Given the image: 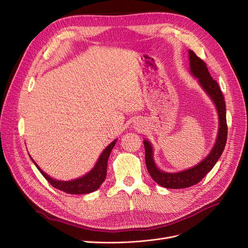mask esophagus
I'll return each mask as SVG.
<instances>
[{
  "label": "esophagus",
  "instance_id": "1",
  "mask_svg": "<svg viewBox=\"0 0 248 248\" xmlns=\"http://www.w3.org/2000/svg\"><path fill=\"white\" fill-rule=\"evenodd\" d=\"M140 125H141V124H140V123H139V122H137V123L135 124V127H136V128L140 127Z\"/></svg>",
  "mask_w": 248,
  "mask_h": 248
}]
</instances>
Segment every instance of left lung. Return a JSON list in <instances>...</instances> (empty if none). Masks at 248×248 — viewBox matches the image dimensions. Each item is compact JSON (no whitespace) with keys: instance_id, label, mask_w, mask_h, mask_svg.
I'll return each instance as SVG.
<instances>
[{"instance_id":"1","label":"left lung","mask_w":248,"mask_h":248,"mask_svg":"<svg viewBox=\"0 0 248 248\" xmlns=\"http://www.w3.org/2000/svg\"><path fill=\"white\" fill-rule=\"evenodd\" d=\"M189 64L191 74L197 78V80L203 90L208 94L215 104L218 113V133L215 144L210 153L199 164L187 169V170L169 173L162 171L155 165L154 160V149L148 140H144L145 159L148 171L155 183L169 189H183L191 187L200 182L212 168L222 155L227 140V124H226V107L221 89L213 78L211 77L205 62L200 59L192 50H189Z\"/></svg>"}]
</instances>
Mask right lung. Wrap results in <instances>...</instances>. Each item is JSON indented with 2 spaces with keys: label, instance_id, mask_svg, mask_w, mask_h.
<instances>
[{
  "label": "right lung",
  "instance_id": "add662e5",
  "mask_svg": "<svg viewBox=\"0 0 248 248\" xmlns=\"http://www.w3.org/2000/svg\"><path fill=\"white\" fill-rule=\"evenodd\" d=\"M115 142H116V140L111 141L110 144L103 150V152L99 155L96 164L87 174L71 181H61V180L51 178L44 171L41 170L40 167L35 163V161L31 157L30 158L35 164V166L37 167L38 170L40 171V173L43 175V177L54 188L61 190L67 194H75V195L88 194L97 190L100 187V185L103 183L104 179H106L108 157L115 145Z\"/></svg>",
  "mask_w": 248,
  "mask_h": 248
}]
</instances>
